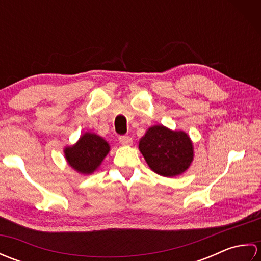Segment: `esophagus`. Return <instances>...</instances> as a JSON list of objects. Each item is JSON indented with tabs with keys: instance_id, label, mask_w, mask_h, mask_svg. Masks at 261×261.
Wrapping results in <instances>:
<instances>
[{
	"instance_id": "34e87169",
	"label": "esophagus",
	"mask_w": 261,
	"mask_h": 261,
	"mask_svg": "<svg viewBox=\"0 0 261 261\" xmlns=\"http://www.w3.org/2000/svg\"><path fill=\"white\" fill-rule=\"evenodd\" d=\"M119 141L122 146H131L132 145V139L129 136L119 137Z\"/></svg>"
}]
</instances>
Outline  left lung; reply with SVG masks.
<instances>
[{"label":"left lung","mask_w":261,"mask_h":261,"mask_svg":"<svg viewBox=\"0 0 261 261\" xmlns=\"http://www.w3.org/2000/svg\"><path fill=\"white\" fill-rule=\"evenodd\" d=\"M139 150L151 170L164 177L182 174L194 158L193 143L186 132L164 125L149 127L139 141Z\"/></svg>","instance_id":"1"}]
</instances>
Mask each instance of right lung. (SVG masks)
Returning <instances> with one entry per match:
<instances>
[{"label":"right lung","instance_id":"right-lung-1","mask_svg":"<svg viewBox=\"0 0 261 261\" xmlns=\"http://www.w3.org/2000/svg\"><path fill=\"white\" fill-rule=\"evenodd\" d=\"M110 151V145L102 137L86 132L75 145L64 149L68 165L77 173L90 175L95 171Z\"/></svg>","mask_w":261,"mask_h":261}]
</instances>
